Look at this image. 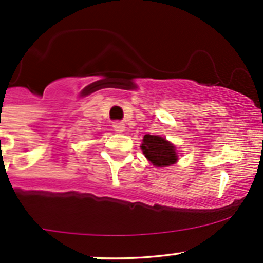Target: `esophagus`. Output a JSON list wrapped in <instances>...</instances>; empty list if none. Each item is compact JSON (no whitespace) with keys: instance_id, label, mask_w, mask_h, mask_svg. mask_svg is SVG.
Instances as JSON below:
<instances>
[{"instance_id":"1","label":"esophagus","mask_w":263,"mask_h":263,"mask_svg":"<svg viewBox=\"0 0 263 263\" xmlns=\"http://www.w3.org/2000/svg\"><path fill=\"white\" fill-rule=\"evenodd\" d=\"M112 128L115 129V132L123 133L125 132V124L121 123V121H115V123L112 124Z\"/></svg>"}]
</instances>
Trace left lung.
Wrapping results in <instances>:
<instances>
[{"label": "left lung", "instance_id": "obj_1", "mask_svg": "<svg viewBox=\"0 0 263 263\" xmlns=\"http://www.w3.org/2000/svg\"><path fill=\"white\" fill-rule=\"evenodd\" d=\"M140 148L145 158L156 167H168L178 161L175 145L159 135L145 134Z\"/></svg>", "mask_w": 263, "mask_h": 263}]
</instances>
